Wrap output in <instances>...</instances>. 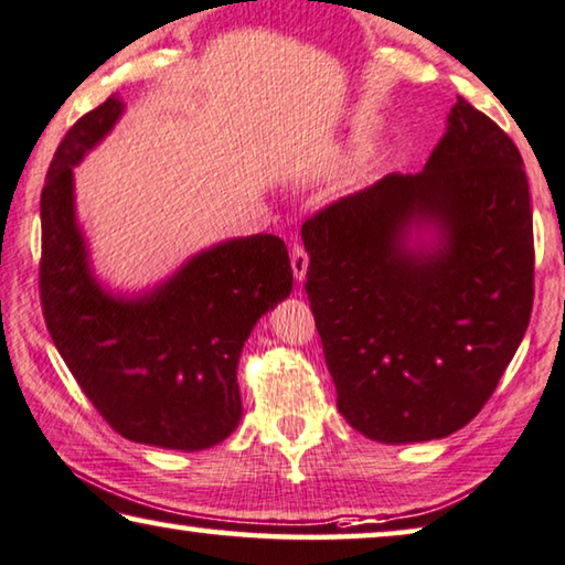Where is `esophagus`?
Returning <instances> with one entry per match:
<instances>
[{
	"label": "esophagus",
	"instance_id": "esophagus-1",
	"mask_svg": "<svg viewBox=\"0 0 565 565\" xmlns=\"http://www.w3.org/2000/svg\"><path fill=\"white\" fill-rule=\"evenodd\" d=\"M290 265H292V275H296V280H298V282L306 280V273H308V252L302 249L298 242L290 244Z\"/></svg>",
	"mask_w": 565,
	"mask_h": 565
}]
</instances>
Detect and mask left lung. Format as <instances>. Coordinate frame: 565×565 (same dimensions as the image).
<instances>
[{
  "instance_id": "1",
  "label": "left lung",
  "mask_w": 565,
  "mask_h": 565,
  "mask_svg": "<svg viewBox=\"0 0 565 565\" xmlns=\"http://www.w3.org/2000/svg\"><path fill=\"white\" fill-rule=\"evenodd\" d=\"M433 231L430 243L413 233ZM306 292L339 413L380 444L463 428L533 310V209L520 150L461 99L415 175H384L302 224Z\"/></svg>"
}]
</instances>
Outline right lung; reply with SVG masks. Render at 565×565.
<instances>
[{
  "instance_id": "1",
  "label": "right lung",
  "mask_w": 565,
  "mask_h": 565,
  "mask_svg": "<svg viewBox=\"0 0 565 565\" xmlns=\"http://www.w3.org/2000/svg\"><path fill=\"white\" fill-rule=\"evenodd\" d=\"M121 111L109 96L53 154L40 195V302L65 366L119 436L203 451L242 420L236 364L255 323L290 296L288 247L275 234L239 236L199 252L142 296L104 290L76 222L73 168Z\"/></svg>"
}]
</instances>
